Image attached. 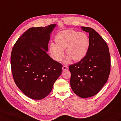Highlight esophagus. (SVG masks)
I'll use <instances>...</instances> for the list:
<instances>
[{
  "mask_svg": "<svg viewBox=\"0 0 121 121\" xmlns=\"http://www.w3.org/2000/svg\"><path fill=\"white\" fill-rule=\"evenodd\" d=\"M68 66H66V65H63L62 67V69L63 71H65V70H67L68 69Z\"/></svg>",
  "mask_w": 121,
  "mask_h": 121,
  "instance_id": "esophagus-1",
  "label": "esophagus"
}]
</instances>
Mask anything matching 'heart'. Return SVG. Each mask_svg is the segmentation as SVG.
<instances>
[{
  "instance_id": "1",
  "label": "heart",
  "mask_w": 121,
  "mask_h": 121,
  "mask_svg": "<svg viewBox=\"0 0 121 121\" xmlns=\"http://www.w3.org/2000/svg\"><path fill=\"white\" fill-rule=\"evenodd\" d=\"M56 45L51 44L49 51L52 58L57 61H60L64 55L65 50L66 56L65 63L72 59L79 61L85 57L89 47V39L85 33H79L69 29L59 32L56 36Z\"/></svg>"
}]
</instances>
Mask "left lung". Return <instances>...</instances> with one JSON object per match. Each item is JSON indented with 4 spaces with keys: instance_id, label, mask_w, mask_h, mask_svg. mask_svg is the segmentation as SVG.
Returning <instances> with one entry per match:
<instances>
[{
    "instance_id": "8db88e82",
    "label": "left lung",
    "mask_w": 121,
    "mask_h": 121,
    "mask_svg": "<svg viewBox=\"0 0 121 121\" xmlns=\"http://www.w3.org/2000/svg\"><path fill=\"white\" fill-rule=\"evenodd\" d=\"M81 28L89 33V47L82 60L69 65L70 85L78 96L88 98L98 93L107 82L111 60L108 45L102 36L90 27Z\"/></svg>"
}]
</instances>
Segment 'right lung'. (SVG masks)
<instances>
[{"label": "right lung", "instance_id": "add662e5", "mask_svg": "<svg viewBox=\"0 0 121 121\" xmlns=\"http://www.w3.org/2000/svg\"><path fill=\"white\" fill-rule=\"evenodd\" d=\"M55 24L28 29L14 45L11 55L13 79L21 91L30 99H44L52 91L60 76L62 65L47 54Z\"/></svg>", "mask_w": 121, "mask_h": 121}]
</instances>
